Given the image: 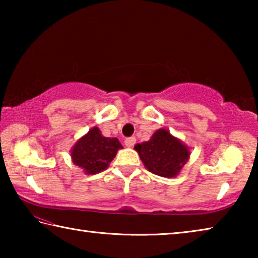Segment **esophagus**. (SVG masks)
<instances>
[{"mask_svg":"<svg viewBox=\"0 0 258 258\" xmlns=\"http://www.w3.org/2000/svg\"><path fill=\"white\" fill-rule=\"evenodd\" d=\"M135 141H137V139H135L134 137L126 138L125 139V145H126V147H133L135 145Z\"/></svg>","mask_w":258,"mask_h":258,"instance_id":"esophagus-1","label":"esophagus"}]
</instances>
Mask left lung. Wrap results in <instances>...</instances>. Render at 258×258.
<instances>
[{"label": "left lung", "mask_w": 258, "mask_h": 258, "mask_svg": "<svg viewBox=\"0 0 258 258\" xmlns=\"http://www.w3.org/2000/svg\"><path fill=\"white\" fill-rule=\"evenodd\" d=\"M134 149L148 171L163 177H174L189 159V150L167 130H158L149 141L137 145Z\"/></svg>", "instance_id": "1"}]
</instances>
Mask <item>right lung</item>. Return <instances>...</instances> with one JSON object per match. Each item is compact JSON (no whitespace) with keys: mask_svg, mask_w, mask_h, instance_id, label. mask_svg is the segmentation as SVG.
Returning <instances> with one entry per match:
<instances>
[{"mask_svg":"<svg viewBox=\"0 0 258 258\" xmlns=\"http://www.w3.org/2000/svg\"><path fill=\"white\" fill-rule=\"evenodd\" d=\"M121 148L116 138L103 137L98 127H93L74 146L72 158L74 164L82 167L85 173L97 174L108 167Z\"/></svg>","mask_w":258,"mask_h":258,"instance_id":"obj_1","label":"right lung"}]
</instances>
